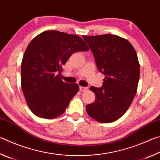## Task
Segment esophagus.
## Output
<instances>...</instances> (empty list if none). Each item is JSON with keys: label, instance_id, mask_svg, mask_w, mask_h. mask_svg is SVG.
Segmentation results:
<instances>
[{"label": "esophagus", "instance_id": "esophagus-1", "mask_svg": "<svg viewBox=\"0 0 160 160\" xmlns=\"http://www.w3.org/2000/svg\"><path fill=\"white\" fill-rule=\"evenodd\" d=\"M88 88H85V87H82V86L80 87V90L81 92H85V91L88 90Z\"/></svg>", "mask_w": 160, "mask_h": 160}]
</instances>
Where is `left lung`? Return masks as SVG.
<instances>
[{
    "label": "left lung",
    "instance_id": "8db88e82",
    "mask_svg": "<svg viewBox=\"0 0 160 160\" xmlns=\"http://www.w3.org/2000/svg\"><path fill=\"white\" fill-rule=\"evenodd\" d=\"M82 37L99 71L105 75L102 88L90 87L95 100L87 105L86 111L100 123L113 122L126 113L136 94L140 78L137 53L128 40L116 35Z\"/></svg>",
    "mask_w": 160,
    "mask_h": 160
}]
</instances>
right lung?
I'll use <instances>...</instances> for the list:
<instances>
[{"label": "right lung", "mask_w": 160, "mask_h": 160, "mask_svg": "<svg viewBox=\"0 0 160 160\" xmlns=\"http://www.w3.org/2000/svg\"><path fill=\"white\" fill-rule=\"evenodd\" d=\"M88 50L80 37L56 30L32 40L22 61L21 87L32 113L44 118L64 113L79 86L62 81V66L72 53Z\"/></svg>", "instance_id": "right-lung-1"}]
</instances>
